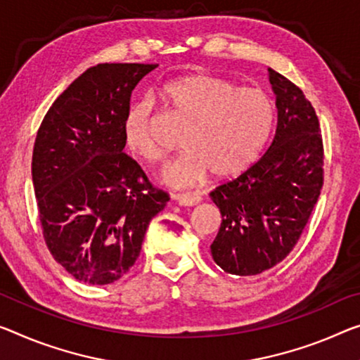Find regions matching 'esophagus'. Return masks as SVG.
Wrapping results in <instances>:
<instances>
[{"mask_svg": "<svg viewBox=\"0 0 360 360\" xmlns=\"http://www.w3.org/2000/svg\"><path fill=\"white\" fill-rule=\"evenodd\" d=\"M174 199L180 204V206H196V204L201 202L202 198L201 195L195 193V195H176L174 196Z\"/></svg>", "mask_w": 360, "mask_h": 360, "instance_id": "34e87169", "label": "esophagus"}]
</instances>
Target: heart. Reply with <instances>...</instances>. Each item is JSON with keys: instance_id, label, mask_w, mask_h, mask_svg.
I'll list each match as a JSON object with an SVG mask.
<instances>
[{"instance_id": "heart-1", "label": "heart", "mask_w": 360, "mask_h": 360, "mask_svg": "<svg viewBox=\"0 0 360 360\" xmlns=\"http://www.w3.org/2000/svg\"><path fill=\"white\" fill-rule=\"evenodd\" d=\"M159 99L185 122L181 156L162 174L170 186L185 188L212 172L217 179L236 175L262 153L274 125V101L261 88L238 86L212 74H190L169 82ZM154 115L146 103L134 104L124 117V143L141 161L158 164L164 149L153 134Z\"/></svg>"}]
</instances>
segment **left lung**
<instances>
[{"mask_svg":"<svg viewBox=\"0 0 360 360\" xmlns=\"http://www.w3.org/2000/svg\"><path fill=\"white\" fill-rule=\"evenodd\" d=\"M276 130L267 151L211 199L222 224L211 245L226 274H262L283 261L300 240L323 185V145L311 101L288 79L269 69Z\"/></svg>","mask_w":360,"mask_h":360,"instance_id":"left-lung-1","label":"left lung"}]
</instances>
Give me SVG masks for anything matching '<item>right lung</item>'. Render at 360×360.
<instances>
[{
  "label": "right lung",
  "mask_w": 360,
  "mask_h": 360,
  "mask_svg": "<svg viewBox=\"0 0 360 360\" xmlns=\"http://www.w3.org/2000/svg\"><path fill=\"white\" fill-rule=\"evenodd\" d=\"M158 64H98L64 90L38 129L32 181L46 246L74 276L109 285L140 256L169 201L124 153L130 96Z\"/></svg>",
  "instance_id": "add662e5"
}]
</instances>
